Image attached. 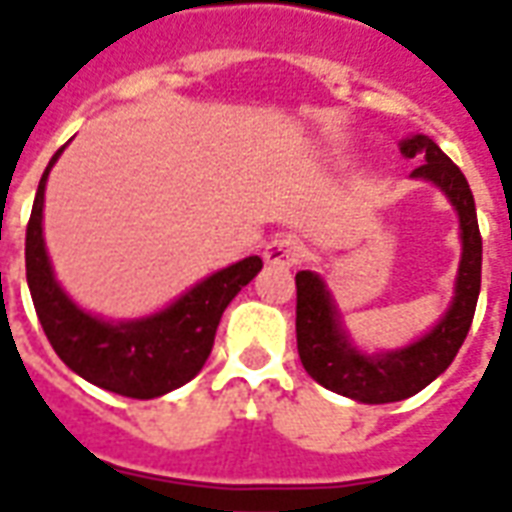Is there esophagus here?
Masks as SVG:
<instances>
[{"label": "esophagus", "instance_id": "esophagus-1", "mask_svg": "<svg viewBox=\"0 0 512 512\" xmlns=\"http://www.w3.org/2000/svg\"><path fill=\"white\" fill-rule=\"evenodd\" d=\"M263 257L268 263H282V266H293L301 257V246L290 238V235H277L271 238L263 249Z\"/></svg>", "mask_w": 512, "mask_h": 512}]
</instances>
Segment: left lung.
<instances>
[{"label": "left lung", "mask_w": 512, "mask_h": 512, "mask_svg": "<svg viewBox=\"0 0 512 512\" xmlns=\"http://www.w3.org/2000/svg\"><path fill=\"white\" fill-rule=\"evenodd\" d=\"M400 153L422 161L411 175L436 183L461 216L463 257L455 282V299L439 326L403 351L378 356L359 354L337 326V312L321 277L312 271L296 274V343L301 365L321 386L337 395L354 397L359 403L406 400L425 389L433 378H439L466 340L480 296L483 238L477 227L472 189L463 172L441 153L433 139L422 134L406 139L400 145Z\"/></svg>", "instance_id": "8db88e82"}]
</instances>
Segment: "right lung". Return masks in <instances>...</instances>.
<instances>
[{
  "instance_id": "right-lung-1",
  "label": "right lung",
  "mask_w": 512,
  "mask_h": 512,
  "mask_svg": "<svg viewBox=\"0 0 512 512\" xmlns=\"http://www.w3.org/2000/svg\"><path fill=\"white\" fill-rule=\"evenodd\" d=\"M60 153L62 147L51 156L40 178L27 224V285L40 326L57 356L84 381L134 400L167 395L200 373L211 356L222 312L235 293L255 279L263 260L246 257L216 271L172 307L145 321H98L79 310L54 282L43 244V191Z\"/></svg>"
}]
</instances>
